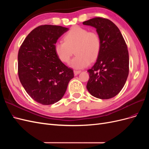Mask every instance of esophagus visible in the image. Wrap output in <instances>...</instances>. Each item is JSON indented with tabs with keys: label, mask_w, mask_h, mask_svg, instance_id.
Returning a JSON list of instances; mask_svg holds the SVG:
<instances>
[{
	"label": "esophagus",
	"mask_w": 149,
	"mask_h": 149,
	"mask_svg": "<svg viewBox=\"0 0 149 149\" xmlns=\"http://www.w3.org/2000/svg\"><path fill=\"white\" fill-rule=\"evenodd\" d=\"M81 73V71H78V70H74V74L75 76Z\"/></svg>",
	"instance_id": "34e87169"
}]
</instances>
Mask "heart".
Returning a JSON list of instances; mask_svg holds the SVG:
<instances>
[{
  "label": "heart",
  "instance_id": "heart-1",
  "mask_svg": "<svg viewBox=\"0 0 149 149\" xmlns=\"http://www.w3.org/2000/svg\"><path fill=\"white\" fill-rule=\"evenodd\" d=\"M63 40L64 42L55 43V52L58 59L64 63H68L74 52L76 56L70 63L73 68H84L91 61H96L100 55L101 40L96 31L74 26L65 35Z\"/></svg>",
  "mask_w": 149,
  "mask_h": 149
}]
</instances>
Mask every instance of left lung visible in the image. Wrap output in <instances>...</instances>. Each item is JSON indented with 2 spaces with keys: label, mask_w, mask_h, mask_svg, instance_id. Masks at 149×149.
Listing matches in <instances>:
<instances>
[{
  "label": "left lung",
  "mask_w": 149,
  "mask_h": 149,
  "mask_svg": "<svg viewBox=\"0 0 149 149\" xmlns=\"http://www.w3.org/2000/svg\"><path fill=\"white\" fill-rule=\"evenodd\" d=\"M83 24L95 28L101 40L100 55L88 70V91L101 100L113 97L123 89L129 74V58L125 40L118 26L108 19L96 17Z\"/></svg>",
  "instance_id": "left-lung-1"
}]
</instances>
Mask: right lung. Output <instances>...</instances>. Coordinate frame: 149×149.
Returning <instances> with one entry per match:
<instances>
[{
  "label": "right lung",
  "instance_id": "1",
  "mask_svg": "<svg viewBox=\"0 0 149 149\" xmlns=\"http://www.w3.org/2000/svg\"><path fill=\"white\" fill-rule=\"evenodd\" d=\"M69 30L45 25L27 35L18 54V73L29 95L43 105L53 104L64 96L73 71L58 59L54 46Z\"/></svg>",
  "mask_w": 149,
  "mask_h": 149
}]
</instances>
